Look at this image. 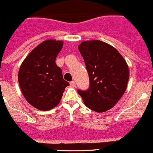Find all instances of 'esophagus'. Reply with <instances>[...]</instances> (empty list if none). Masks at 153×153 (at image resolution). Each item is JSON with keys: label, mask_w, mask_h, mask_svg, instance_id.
<instances>
[{"label": "esophagus", "mask_w": 153, "mask_h": 153, "mask_svg": "<svg viewBox=\"0 0 153 153\" xmlns=\"http://www.w3.org/2000/svg\"><path fill=\"white\" fill-rule=\"evenodd\" d=\"M75 81H71L70 82V86L71 87H74L75 86Z\"/></svg>", "instance_id": "obj_1"}]
</instances>
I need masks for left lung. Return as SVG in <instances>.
<instances>
[{"label":"left lung","instance_id":"left-lung-1","mask_svg":"<svg viewBox=\"0 0 153 153\" xmlns=\"http://www.w3.org/2000/svg\"><path fill=\"white\" fill-rule=\"evenodd\" d=\"M89 75L90 87L78 90L86 106L96 112L112 108L126 90L128 65L119 51L99 40L84 41L78 45Z\"/></svg>","mask_w":153,"mask_h":153}]
</instances>
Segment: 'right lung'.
<instances>
[{
	"instance_id": "add662e5",
	"label": "right lung",
	"mask_w": 153,
	"mask_h": 153,
	"mask_svg": "<svg viewBox=\"0 0 153 153\" xmlns=\"http://www.w3.org/2000/svg\"><path fill=\"white\" fill-rule=\"evenodd\" d=\"M63 45V41H44L27 56L19 69L18 79L22 94L28 103L41 111L57 106L69 85L55 63Z\"/></svg>"
}]
</instances>
